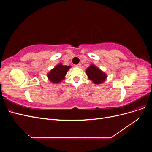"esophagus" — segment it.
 I'll return each instance as SVG.
<instances>
[{
	"mask_svg": "<svg viewBox=\"0 0 152 152\" xmlns=\"http://www.w3.org/2000/svg\"><path fill=\"white\" fill-rule=\"evenodd\" d=\"M75 66L76 67H79H79H80V66H81V65H80V63H79V64H77V65H75Z\"/></svg>",
	"mask_w": 152,
	"mask_h": 152,
	"instance_id": "esophagus-1",
	"label": "esophagus"
}]
</instances>
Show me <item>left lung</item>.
<instances>
[{"label":"left lung","instance_id":"8db88e82","mask_svg":"<svg viewBox=\"0 0 152 152\" xmlns=\"http://www.w3.org/2000/svg\"><path fill=\"white\" fill-rule=\"evenodd\" d=\"M86 73L89 79L95 84H101L107 78V75L94 65H91L86 69Z\"/></svg>","mask_w":152,"mask_h":152}]
</instances>
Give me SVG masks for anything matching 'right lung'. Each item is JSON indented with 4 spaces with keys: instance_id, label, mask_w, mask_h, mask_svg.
<instances>
[{
    "instance_id": "1",
    "label": "right lung",
    "mask_w": 152,
    "mask_h": 152,
    "mask_svg": "<svg viewBox=\"0 0 152 152\" xmlns=\"http://www.w3.org/2000/svg\"><path fill=\"white\" fill-rule=\"evenodd\" d=\"M70 67L59 64L49 73L48 75L49 79L53 83H58L61 82L65 78Z\"/></svg>"
}]
</instances>
